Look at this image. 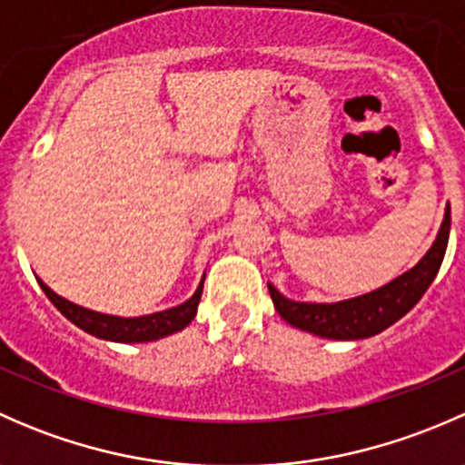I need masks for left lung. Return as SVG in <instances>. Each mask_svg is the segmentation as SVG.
<instances>
[{"label": "left lung", "instance_id": "left-lung-1", "mask_svg": "<svg viewBox=\"0 0 465 465\" xmlns=\"http://www.w3.org/2000/svg\"><path fill=\"white\" fill-rule=\"evenodd\" d=\"M450 238V206L445 209L443 224L434 245L416 267L398 276L391 283L340 303H303L283 297L272 283H267L276 312L290 326L315 332L328 340H364L382 332L401 317H405L420 302L443 262Z\"/></svg>", "mask_w": 465, "mask_h": 465}]
</instances>
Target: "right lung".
Listing matches in <instances>:
<instances>
[{"instance_id": "right-lung-1", "label": "right lung", "mask_w": 465, "mask_h": 465, "mask_svg": "<svg viewBox=\"0 0 465 465\" xmlns=\"http://www.w3.org/2000/svg\"><path fill=\"white\" fill-rule=\"evenodd\" d=\"M40 288L45 290V294L49 297V302L67 317L69 322L76 323L78 328L89 332L94 337H101V340L110 341H124V344H137V341H153L159 337L173 335V332L182 331L191 323V320L198 312L200 297H203V285L204 279L200 281L198 290H195L193 297L189 302L180 303V306L171 308V311L153 312V315L143 317H114V315H103V312L87 311V308L76 306V303L67 302V299L58 297L51 288H46L40 279H37Z\"/></svg>"}]
</instances>
